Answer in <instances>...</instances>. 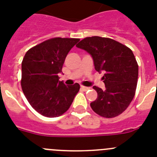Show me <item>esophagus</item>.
Here are the masks:
<instances>
[{
	"label": "esophagus",
	"instance_id": "esophagus-1",
	"mask_svg": "<svg viewBox=\"0 0 157 157\" xmlns=\"http://www.w3.org/2000/svg\"><path fill=\"white\" fill-rule=\"evenodd\" d=\"M89 89H90L89 87H85V86H83V85H81V89L83 91H87V90H89Z\"/></svg>",
	"mask_w": 157,
	"mask_h": 157
}]
</instances>
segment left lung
Segmentation results:
<instances>
[{
	"instance_id": "left-lung-1",
	"label": "left lung",
	"mask_w": 157,
	"mask_h": 157,
	"mask_svg": "<svg viewBox=\"0 0 157 157\" xmlns=\"http://www.w3.org/2000/svg\"><path fill=\"white\" fill-rule=\"evenodd\" d=\"M76 47L90 54L97 72H105V89L93 86L97 98L90 104L92 109L105 118L121 114L132 101L137 85L138 64L132 51L120 42L101 36L85 38Z\"/></svg>"
}]
</instances>
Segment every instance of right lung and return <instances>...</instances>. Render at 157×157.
<instances>
[{
    "label": "right lung",
    "instance_id": "obj_1",
    "mask_svg": "<svg viewBox=\"0 0 157 157\" xmlns=\"http://www.w3.org/2000/svg\"><path fill=\"white\" fill-rule=\"evenodd\" d=\"M77 38L55 37L30 48L21 64V87L26 99L37 113L56 117L69 109L80 85L59 81L64 60Z\"/></svg>",
    "mask_w": 157,
    "mask_h": 157
}]
</instances>
